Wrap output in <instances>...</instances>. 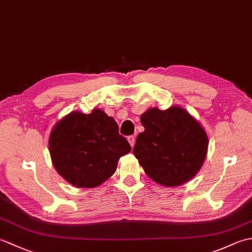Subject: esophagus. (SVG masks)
I'll return each instance as SVG.
<instances>
[{"label":"esophagus","mask_w":252,"mask_h":252,"mask_svg":"<svg viewBox=\"0 0 252 252\" xmlns=\"http://www.w3.org/2000/svg\"><path fill=\"white\" fill-rule=\"evenodd\" d=\"M127 141H129V143H130V145H131V147L133 148L134 147V144H135V137L134 136H129L127 137Z\"/></svg>","instance_id":"34e87169"}]
</instances>
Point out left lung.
Instances as JSON below:
<instances>
[{
    "label": "left lung",
    "instance_id": "1",
    "mask_svg": "<svg viewBox=\"0 0 252 252\" xmlns=\"http://www.w3.org/2000/svg\"><path fill=\"white\" fill-rule=\"evenodd\" d=\"M145 127L133 149L148 178L159 185L175 187L186 183L202 167L208 152V135L186 109L157 107L141 116Z\"/></svg>",
    "mask_w": 252,
    "mask_h": 252
}]
</instances>
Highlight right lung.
<instances>
[{
    "label": "right lung",
    "instance_id": "obj_1",
    "mask_svg": "<svg viewBox=\"0 0 252 252\" xmlns=\"http://www.w3.org/2000/svg\"><path fill=\"white\" fill-rule=\"evenodd\" d=\"M49 151L63 180L80 189H94L116 172L118 160L131 146L119 134L114 118L95 108L89 115L71 111L58 121L51 131Z\"/></svg>",
    "mask_w": 252,
    "mask_h": 252
}]
</instances>
